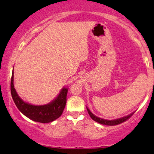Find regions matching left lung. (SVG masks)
Wrapping results in <instances>:
<instances>
[{
    "label": "left lung",
    "mask_w": 154,
    "mask_h": 154,
    "mask_svg": "<svg viewBox=\"0 0 154 154\" xmlns=\"http://www.w3.org/2000/svg\"><path fill=\"white\" fill-rule=\"evenodd\" d=\"M87 110H88V113H89L90 116L91 117V119L92 120H94V121L97 122V123H99L102 124V125H119V124H121L122 123H123V122L127 121V120L129 119L134 114V113H131V114L127 116L121 118V119H116V120H113V121H108V120H104V119H100V118L97 117L96 116L92 114V113L90 112V111L88 108H87Z\"/></svg>",
    "instance_id": "8db88e82"
}]
</instances>
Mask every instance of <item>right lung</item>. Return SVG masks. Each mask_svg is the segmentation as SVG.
Listing matches in <instances>:
<instances>
[{
    "label": "right lung",
    "mask_w": 154,
    "mask_h": 154,
    "mask_svg": "<svg viewBox=\"0 0 154 154\" xmlns=\"http://www.w3.org/2000/svg\"><path fill=\"white\" fill-rule=\"evenodd\" d=\"M13 74L12 72L10 83L12 97L17 107L23 114L33 121L42 123H50L61 116L66 104L67 88H63L57 97L50 104L43 106H34L24 102L18 96L14 88Z\"/></svg>",
    "instance_id": "obj_1"
}]
</instances>
